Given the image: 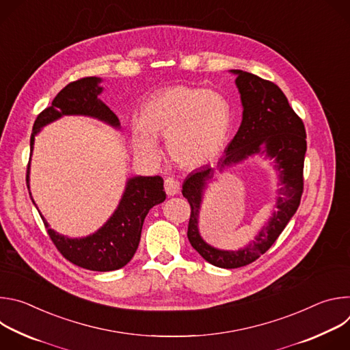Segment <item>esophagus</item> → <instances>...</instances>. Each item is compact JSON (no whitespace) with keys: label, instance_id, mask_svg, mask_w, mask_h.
<instances>
[{"label":"esophagus","instance_id":"obj_1","mask_svg":"<svg viewBox=\"0 0 350 350\" xmlns=\"http://www.w3.org/2000/svg\"><path fill=\"white\" fill-rule=\"evenodd\" d=\"M165 191H166V193L170 195V196L178 193V191H180V183L176 181L174 178H172V177H167V178L165 180Z\"/></svg>","mask_w":350,"mask_h":350}]
</instances>
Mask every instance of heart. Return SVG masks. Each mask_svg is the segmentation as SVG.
I'll return each mask as SVG.
<instances>
[{
    "instance_id": "heart-1",
    "label": "heart",
    "mask_w": 350,
    "mask_h": 350,
    "mask_svg": "<svg viewBox=\"0 0 350 350\" xmlns=\"http://www.w3.org/2000/svg\"><path fill=\"white\" fill-rule=\"evenodd\" d=\"M231 124L227 99L195 87H172L158 92L144 105L141 124L133 129L137 151L158 158L154 137H166L167 151L184 167L211 162L223 149Z\"/></svg>"
}]
</instances>
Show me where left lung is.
Here are the masks:
<instances>
[{"label":"left lung","instance_id":"left-lung-1","mask_svg":"<svg viewBox=\"0 0 350 350\" xmlns=\"http://www.w3.org/2000/svg\"><path fill=\"white\" fill-rule=\"evenodd\" d=\"M243 107L241 126L219 159L217 167L204 166L188 174L183 195L191 206L187 237L195 251L206 262L221 269L246 266L266 254L277 241L301 204L304 192V165L306 130L302 119L288 104L281 88L270 80L243 70H232ZM266 152L274 157L280 172L278 212L255 241L239 252H220L208 245L198 235L197 217L202 191L216 170L237 163L247 156Z\"/></svg>","mask_w":350,"mask_h":350}]
</instances>
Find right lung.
I'll use <instances>...</instances> for the list:
<instances>
[{"instance_id":"obj_1","label":"right lung","mask_w":350,"mask_h":350,"mask_svg":"<svg viewBox=\"0 0 350 350\" xmlns=\"http://www.w3.org/2000/svg\"><path fill=\"white\" fill-rule=\"evenodd\" d=\"M98 77H83L69 83L54 98L51 107L45 108L36 119L30 137V151H33L34 135L48 123L57 120L64 115H85L104 120L115 127H119L118 116L98 99L103 87ZM29 188V166L26 174ZM31 198V193H30ZM166 199L163 191V178L155 177H133L127 181L122 201L104 227L95 234L70 239L57 234L49 228L48 223L41 216L46 232L57 246L61 255L70 263L92 270L112 271L126 266L134 256L144 224V219L149 209Z\"/></svg>"}]
</instances>
